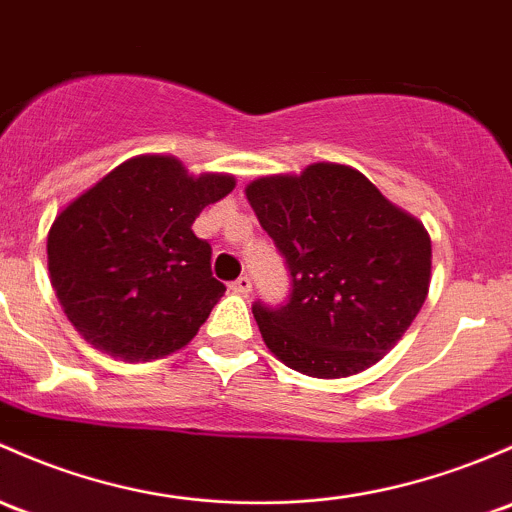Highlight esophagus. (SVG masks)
<instances>
[{
	"instance_id": "obj_1",
	"label": "esophagus",
	"mask_w": 512,
	"mask_h": 512,
	"mask_svg": "<svg viewBox=\"0 0 512 512\" xmlns=\"http://www.w3.org/2000/svg\"><path fill=\"white\" fill-rule=\"evenodd\" d=\"M230 289H233L235 294H250L252 292V279L247 277V274H242V277H238L233 284H230Z\"/></svg>"
}]
</instances>
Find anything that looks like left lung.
<instances>
[{
	"label": "left lung",
	"mask_w": 512,
	"mask_h": 512,
	"mask_svg": "<svg viewBox=\"0 0 512 512\" xmlns=\"http://www.w3.org/2000/svg\"><path fill=\"white\" fill-rule=\"evenodd\" d=\"M245 193L292 277L284 304H252L267 348L311 378L378 363L427 299L432 242L422 223L338 164L265 176Z\"/></svg>",
	"instance_id": "8db88e82"
}]
</instances>
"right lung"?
Here are the masks:
<instances>
[{
  "label": "right lung",
  "instance_id": "obj_1",
  "mask_svg": "<svg viewBox=\"0 0 512 512\" xmlns=\"http://www.w3.org/2000/svg\"><path fill=\"white\" fill-rule=\"evenodd\" d=\"M233 176H188L169 157H137L75 198L48 233L56 297L85 341L139 363L184 348L223 297L198 213Z\"/></svg>",
  "mask_w": 512,
  "mask_h": 512
}]
</instances>
